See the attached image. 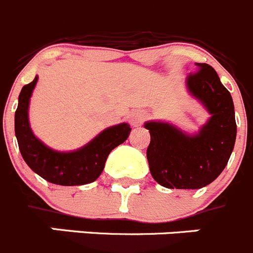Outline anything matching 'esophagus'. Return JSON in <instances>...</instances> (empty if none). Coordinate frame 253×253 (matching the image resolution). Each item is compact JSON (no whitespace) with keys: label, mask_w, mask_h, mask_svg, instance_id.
<instances>
[{"label":"esophagus","mask_w":253,"mask_h":253,"mask_svg":"<svg viewBox=\"0 0 253 253\" xmlns=\"http://www.w3.org/2000/svg\"><path fill=\"white\" fill-rule=\"evenodd\" d=\"M144 120H145L144 114H142V113H134V114L130 115L129 122H130V124L133 125V126H138V125L142 124Z\"/></svg>","instance_id":"obj_1"}]
</instances>
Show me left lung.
<instances>
[{
	"mask_svg": "<svg viewBox=\"0 0 253 253\" xmlns=\"http://www.w3.org/2000/svg\"><path fill=\"white\" fill-rule=\"evenodd\" d=\"M185 80L189 94L211 114L196 134L168 123L147 122V158L155 182L170 189H199L216 179L228 163L237 134L232 96L208 64H196Z\"/></svg>",
	"mask_w": 253,
	"mask_h": 253,
	"instance_id": "obj_1",
	"label": "left lung"
}]
</instances>
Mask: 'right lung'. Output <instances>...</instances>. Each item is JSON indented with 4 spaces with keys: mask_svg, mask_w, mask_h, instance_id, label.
<instances>
[{
    "mask_svg": "<svg viewBox=\"0 0 253 253\" xmlns=\"http://www.w3.org/2000/svg\"><path fill=\"white\" fill-rule=\"evenodd\" d=\"M34 81L22 87L15 113V134L21 155L36 174L47 182L59 185H83L94 182L103 172L106 158L118 145L124 143L130 134L126 123L106 128L91 142L74 152H57L37 139L30 128L29 105Z\"/></svg>",
    "mask_w": 253,
    "mask_h": 253,
    "instance_id": "right-lung-1",
    "label": "right lung"
}]
</instances>
